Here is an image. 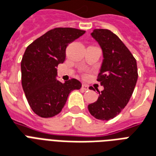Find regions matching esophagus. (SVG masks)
Here are the masks:
<instances>
[{"instance_id":"1","label":"esophagus","mask_w":156,"mask_h":156,"mask_svg":"<svg viewBox=\"0 0 156 156\" xmlns=\"http://www.w3.org/2000/svg\"><path fill=\"white\" fill-rule=\"evenodd\" d=\"M81 89L84 90H89V86L87 85H85V84H83L82 86H81Z\"/></svg>"}]
</instances>
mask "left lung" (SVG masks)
I'll list each match as a JSON object with an SVG mask.
<instances>
[{
	"mask_svg": "<svg viewBox=\"0 0 156 156\" xmlns=\"http://www.w3.org/2000/svg\"><path fill=\"white\" fill-rule=\"evenodd\" d=\"M102 49L103 62L97 80L105 88L97 101L88 105L96 119L108 121L121 113L129 102L137 81L136 61L118 36L108 29L91 33ZM93 90V87H90Z\"/></svg>",
	"mask_w": 156,
	"mask_h": 156,
	"instance_id": "1",
	"label": "left lung"
}]
</instances>
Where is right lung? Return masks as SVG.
Instances as JSON below:
<instances>
[{
    "label": "right lung",
    "mask_w": 156,
    "mask_h": 156,
    "mask_svg": "<svg viewBox=\"0 0 156 156\" xmlns=\"http://www.w3.org/2000/svg\"><path fill=\"white\" fill-rule=\"evenodd\" d=\"M85 33L74 28H55L27 47L21 61L22 87L30 108L41 118L58 114L71 91L81 87L76 79L59 81L57 67L64 62L68 44Z\"/></svg>",
    "instance_id": "1"
}]
</instances>
